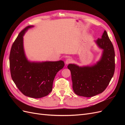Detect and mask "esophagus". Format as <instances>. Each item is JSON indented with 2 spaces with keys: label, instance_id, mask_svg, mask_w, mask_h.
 I'll return each instance as SVG.
<instances>
[{
  "label": "esophagus",
  "instance_id": "1",
  "mask_svg": "<svg viewBox=\"0 0 125 125\" xmlns=\"http://www.w3.org/2000/svg\"><path fill=\"white\" fill-rule=\"evenodd\" d=\"M73 62V59H71V58H68V59H66V62H65V63H66V64H69V63H71Z\"/></svg>",
  "mask_w": 125,
  "mask_h": 125
}]
</instances>
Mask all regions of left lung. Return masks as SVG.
<instances>
[{"mask_svg":"<svg viewBox=\"0 0 125 125\" xmlns=\"http://www.w3.org/2000/svg\"><path fill=\"white\" fill-rule=\"evenodd\" d=\"M96 43L103 50L102 58L96 65L83 67L74 64L68 66L71 71L73 91L79 96L89 97L102 93L114 74V48L105 30Z\"/></svg>","mask_w":125,"mask_h":125,"instance_id":"obj_1","label":"left lung"}]
</instances>
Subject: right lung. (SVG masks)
I'll list each match as a JSON object with an SVG mask.
<instances>
[{
    "label": "right lung",
    "instance_id": "1",
    "mask_svg": "<svg viewBox=\"0 0 125 125\" xmlns=\"http://www.w3.org/2000/svg\"><path fill=\"white\" fill-rule=\"evenodd\" d=\"M32 26L29 25L22 30L12 44L9 56L10 69L12 80L22 93L30 97L41 98L51 93L56 75L65 63L62 60L30 62L26 59L23 36Z\"/></svg>",
    "mask_w": 125,
    "mask_h": 125
}]
</instances>
